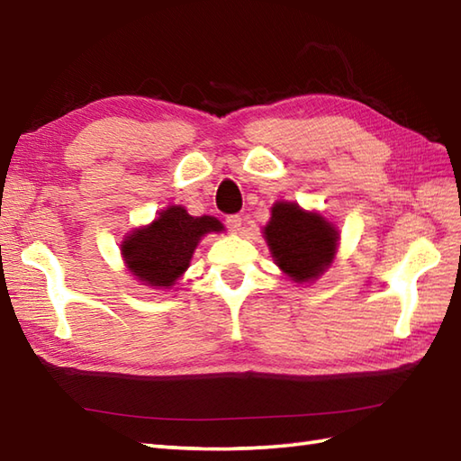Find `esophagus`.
<instances>
[{"label": "esophagus", "mask_w": 461, "mask_h": 461, "mask_svg": "<svg viewBox=\"0 0 461 461\" xmlns=\"http://www.w3.org/2000/svg\"><path fill=\"white\" fill-rule=\"evenodd\" d=\"M241 215H228V218H225V225H228V228L231 230V231H240L241 230Z\"/></svg>", "instance_id": "esophagus-1"}]
</instances>
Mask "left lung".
Here are the masks:
<instances>
[{
	"label": "left lung",
	"mask_w": 461,
	"mask_h": 461,
	"mask_svg": "<svg viewBox=\"0 0 461 461\" xmlns=\"http://www.w3.org/2000/svg\"><path fill=\"white\" fill-rule=\"evenodd\" d=\"M263 238L279 269L295 283L315 281L322 276L339 248L335 225L321 213L305 212L293 202L273 203Z\"/></svg>",
	"instance_id": "8db88e82"
}]
</instances>
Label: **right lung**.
Segmentation results:
<instances>
[{
  "label": "right lung",
  "mask_w": 461,
  "mask_h": 461,
  "mask_svg": "<svg viewBox=\"0 0 461 461\" xmlns=\"http://www.w3.org/2000/svg\"><path fill=\"white\" fill-rule=\"evenodd\" d=\"M221 230V221L212 215L194 218L182 205H168L150 225L129 233L121 251L126 267L142 285L170 289L190 267L194 249L205 233Z\"/></svg>",
  "instance_id": "1"
}]
</instances>
